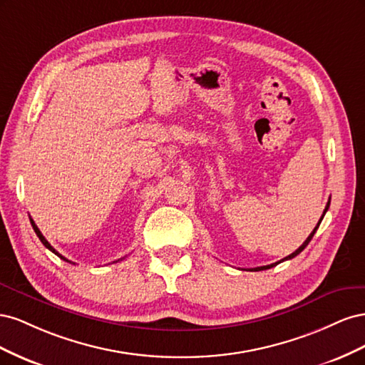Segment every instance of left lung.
<instances>
[{"label":"left lung","instance_id":"8db88e82","mask_svg":"<svg viewBox=\"0 0 365 365\" xmlns=\"http://www.w3.org/2000/svg\"><path fill=\"white\" fill-rule=\"evenodd\" d=\"M329 205H330V200H329V202H327V205H326V208H324V212H323V216H322V219H319V222L317 224V227L314 228V231L311 235H309V237L303 242V245L300 247V248H297L292 254H289L288 257H284V259H282L280 262H277V263H271V264H267V267H259V268H251V269H248V271H263V269H269V268H272V267H275V264H279V263H282V262H284V260H289V259H294L295 256H298V254H300L306 247H307V244L309 242L312 240V237H314V235H315V231L318 230V227H319V224H322V220H323V217H324V215H326V212H327V208H329Z\"/></svg>","mask_w":365,"mask_h":365}]
</instances>
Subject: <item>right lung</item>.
Returning <instances> with one entry per match:
<instances>
[{
  "mask_svg": "<svg viewBox=\"0 0 365 365\" xmlns=\"http://www.w3.org/2000/svg\"><path fill=\"white\" fill-rule=\"evenodd\" d=\"M30 224H31L33 230H35V233H36V236L39 237V240H41V242H42V244H43V247H46V248H48V250H50L51 252H54V254H56V256H58V257H61L62 260H65V262H68V263H73V262H70L68 259H65V257L62 256V254H59V252H58L56 250H54V248H53V247H51V245L48 244V240H47L46 237H43V236H42V233H41V231H39V228H38V227H36V224H35V220H33L31 217H30ZM120 260H121V259H120Z\"/></svg>",
  "mask_w": 365,
  "mask_h": 365,
  "instance_id": "1",
  "label": "right lung"
}]
</instances>
